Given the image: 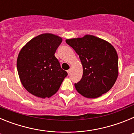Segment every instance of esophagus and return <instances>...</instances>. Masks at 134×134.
I'll use <instances>...</instances> for the list:
<instances>
[{
  "instance_id": "esophagus-1",
  "label": "esophagus",
  "mask_w": 134,
  "mask_h": 134,
  "mask_svg": "<svg viewBox=\"0 0 134 134\" xmlns=\"http://www.w3.org/2000/svg\"><path fill=\"white\" fill-rule=\"evenodd\" d=\"M67 72H68V74H70V72H71V68H70L69 70H67Z\"/></svg>"
}]
</instances>
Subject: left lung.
Masks as SVG:
<instances>
[{
    "instance_id": "8db88e82",
    "label": "left lung",
    "mask_w": 134,
    "mask_h": 134,
    "mask_svg": "<svg viewBox=\"0 0 134 134\" xmlns=\"http://www.w3.org/2000/svg\"><path fill=\"white\" fill-rule=\"evenodd\" d=\"M66 42L79 55L83 68L81 80L74 84L78 93L94 99L108 92L118 76V56L114 47L91 35L68 39Z\"/></svg>"
}]
</instances>
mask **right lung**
<instances>
[{"instance_id": "obj_1", "label": "right lung", "mask_w": 134, "mask_h": 134, "mask_svg": "<svg viewBox=\"0 0 134 134\" xmlns=\"http://www.w3.org/2000/svg\"><path fill=\"white\" fill-rule=\"evenodd\" d=\"M62 39L52 34L37 35L21 49L16 68L21 84L37 97H50L60 88L68 73L54 55Z\"/></svg>"}]
</instances>
